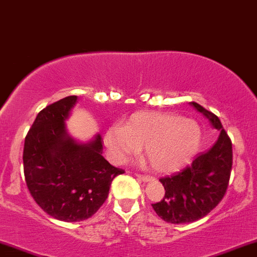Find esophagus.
<instances>
[{
  "mask_svg": "<svg viewBox=\"0 0 257 257\" xmlns=\"http://www.w3.org/2000/svg\"><path fill=\"white\" fill-rule=\"evenodd\" d=\"M136 176L140 179L141 181H145V183H148V181L152 180L151 176H148V175H142V174H136Z\"/></svg>",
  "mask_w": 257,
  "mask_h": 257,
  "instance_id": "34e87169",
  "label": "esophagus"
}]
</instances>
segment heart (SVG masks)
Segmentation results:
<instances>
[{"label":"heart","mask_w":257,"mask_h":257,"mask_svg":"<svg viewBox=\"0 0 257 257\" xmlns=\"http://www.w3.org/2000/svg\"><path fill=\"white\" fill-rule=\"evenodd\" d=\"M203 132L191 118L167 112H136L122 127H110L104 145L112 161L121 163L145 148L153 169L162 173L187 164L201 147Z\"/></svg>","instance_id":"b5f03b06"}]
</instances>
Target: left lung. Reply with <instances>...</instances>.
I'll use <instances>...</instances> for the list:
<instances>
[{"mask_svg": "<svg viewBox=\"0 0 257 257\" xmlns=\"http://www.w3.org/2000/svg\"><path fill=\"white\" fill-rule=\"evenodd\" d=\"M190 105L209 121L219 136L211 150L198 154L190 167L159 179L165 195L152 207L162 219L173 224L191 223L207 216L227 191L233 164L230 139L219 118L195 101Z\"/></svg>", "mask_w": 257, "mask_h": 257, "instance_id": "obj_1", "label": "left lung"}]
</instances>
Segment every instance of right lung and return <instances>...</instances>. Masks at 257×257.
<instances>
[{"instance_id":"right-lung-1","label":"right lung","mask_w":257,"mask_h":257,"mask_svg":"<svg viewBox=\"0 0 257 257\" xmlns=\"http://www.w3.org/2000/svg\"><path fill=\"white\" fill-rule=\"evenodd\" d=\"M77 100L66 96L41 110L24 141L30 195L44 212L63 222L92 217L105 202L112 180L125 173L101 156L100 135L87 143L70 136L66 121Z\"/></svg>"}]
</instances>
